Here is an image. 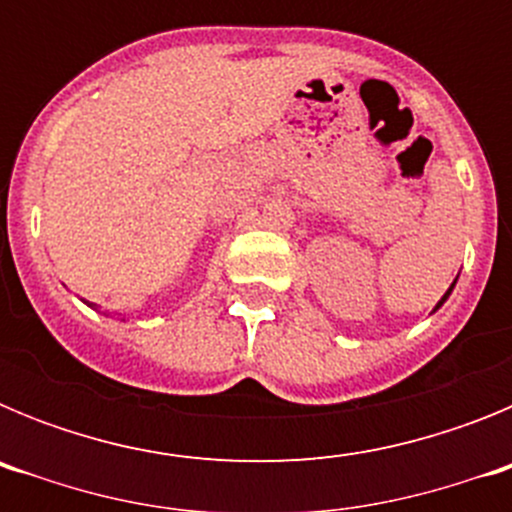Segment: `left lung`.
Returning <instances> with one entry per match:
<instances>
[{
  "label": "left lung",
  "instance_id": "left-lung-1",
  "mask_svg": "<svg viewBox=\"0 0 512 512\" xmlns=\"http://www.w3.org/2000/svg\"><path fill=\"white\" fill-rule=\"evenodd\" d=\"M454 284H456V282H454ZM454 284H451V287H449V289H446V295H443V297H441V300H438L436 310H438V307H441V305H443V302H446V297H449V295H451V289H454Z\"/></svg>",
  "mask_w": 512,
  "mask_h": 512
}]
</instances>
